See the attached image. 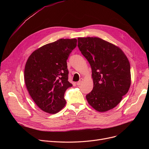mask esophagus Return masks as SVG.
I'll use <instances>...</instances> for the list:
<instances>
[{
    "label": "esophagus",
    "mask_w": 149,
    "mask_h": 149,
    "mask_svg": "<svg viewBox=\"0 0 149 149\" xmlns=\"http://www.w3.org/2000/svg\"><path fill=\"white\" fill-rule=\"evenodd\" d=\"M83 79H80V80L77 83V85L80 86V85L83 83Z\"/></svg>",
    "instance_id": "esophagus-1"
}]
</instances>
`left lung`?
<instances>
[{"instance_id": "left-lung-1", "label": "left lung", "mask_w": 149, "mask_h": 149, "mask_svg": "<svg viewBox=\"0 0 149 149\" xmlns=\"http://www.w3.org/2000/svg\"><path fill=\"white\" fill-rule=\"evenodd\" d=\"M78 47L92 69L93 87L86 96L97 111L114 108L131 84L129 61L120 48L99 37H79Z\"/></svg>"}]
</instances>
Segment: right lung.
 I'll use <instances>...</instances> for the list:
<instances>
[{
  "label": "right lung",
  "mask_w": 149,
  "mask_h": 149,
  "mask_svg": "<svg viewBox=\"0 0 149 149\" xmlns=\"http://www.w3.org/2000/svg\"><path fill=\"white\" fill-rule=\"evenodd\" d=\"M77 46L76 38H61L35 50L28 57L24 70L27 90L34 103L48 113L60 111L66 104L68 81L67 60Z\"/></svg>",
  "instance_id": "1"
}]
</instances>
